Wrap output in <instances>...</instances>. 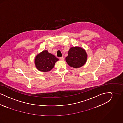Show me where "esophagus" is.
I'll use <instances>...</instances> for the list:
<instances>
[{"label": "esophagus", "instance_id": "1", "mask_svg": "<svg viewBox=\"0 0 123 123\" xmlns=\"http://www.w3.org/2000/svg\"><path fill=\"white\" fill-rule=\"evenodd\" d=\"M59 59H60V60H64V57H60Z\"/></svg>", "mask_w": 123, "mask_h": 123}]
</instances>
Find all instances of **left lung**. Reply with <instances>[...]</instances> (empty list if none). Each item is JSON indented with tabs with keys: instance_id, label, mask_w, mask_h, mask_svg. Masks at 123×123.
Masks as SVG:
<instances>
[{
	"instance_id": "left-lung-1",
	"label": "left lung",
	"mask_w": 123,
	"mask_h": 123,
	"mask_svg": "<svg viewBox=\"0 0 123 123\" xmlns=\"http://www.w3.org/2000/svg\"><path fill=\"white\" fill-rule=\"evenodd\" d=\"M88 55L81 47H71L68 51L66 62L71 67L78 68L83 66L87 61Z\"/></svg>"
}]
</instances>
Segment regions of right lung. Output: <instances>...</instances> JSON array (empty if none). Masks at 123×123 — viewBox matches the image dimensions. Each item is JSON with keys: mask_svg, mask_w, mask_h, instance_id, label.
Returning a JSON list of instances; mask_svg holds the SVG:
<instances>
[{"mask_svg": "<svg viewBox=\"0 0 123 123\" xmlns=\"http://www.w3.org/2000/svg\"><path fill=\"white\" fill-rule=\"evenodd\" d=\"M58 60L59 59L48 53L47 50H44L35 56V64L37 69L39 71L48 72L53 69Z\"/></svg>", "mask_w": 123, "mask_h": 123, "instance_id": "add662e5", "label": "right lung"}]
</instances>
